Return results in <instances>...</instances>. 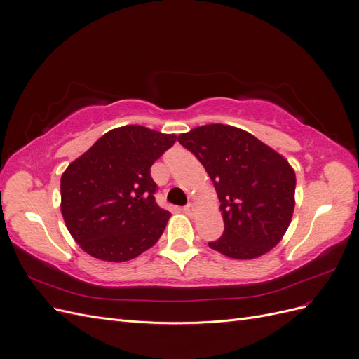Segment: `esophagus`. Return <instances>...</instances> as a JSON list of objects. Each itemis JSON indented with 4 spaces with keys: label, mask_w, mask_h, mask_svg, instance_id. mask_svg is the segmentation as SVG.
Instances as JSON below:
<instances>
[{
    "label": "esophagus",
    "mask_w": 359,
    "mask_h": 359,
    "mask_svg": "<svg viewBox=\"0 0 359 359\" xmlns=\"http://www.w3.org/2000/svg\"><path fill=\"white\" fill-rule=\"evenodd\" d=\"M194 211H196V210H194V205L193 203H189V205L184 206V212H186L187 215H193Z\"/></svg>",
    "instance_id": "esophagus-1"
}]
</instances>
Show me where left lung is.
I'll return each mask as SVG.
<instances>
[{"label": "left lung", "mask_w": 359, "mask_h": 359, "mask_svg": "<svg viewBox=\"0 0 359 359\" xmlns=\"http://www.w3.org/2000/svg\"><path fill=\"white\" fill-rule=\"evenodd\" d=\"M198 157L220 201L224 232L208 243L232 259L268 253L285 236L295 208V170L245 130L206 124L178 136Z\"/></svg>", "instance_id": "obj_1"}]
</instances>
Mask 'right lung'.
Here are the masks:
<instances>
[{
    "label": "right lung",
    "instance_id": "obj_1",
    "mask_svg": "<svg viewBox=\"0 0 359 359\" xmlns=\"http://www.w3.org/2000/svg\"><path fill=\"white\" fill-rule=\"evenodd\" d=\"M175 140L144 126H123L64 170L61 214L85 253L126 262L158 241L170 212L156 203L149 169Z\"/></svg>",
    "mask_w": 359,
    "mask_h": 359
}]
</instances>
